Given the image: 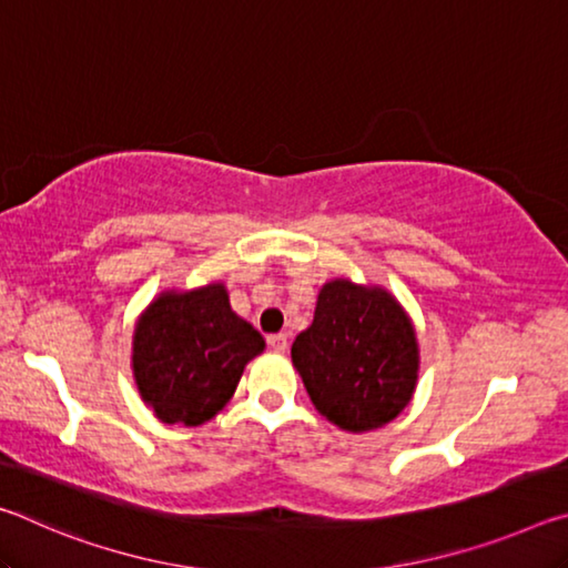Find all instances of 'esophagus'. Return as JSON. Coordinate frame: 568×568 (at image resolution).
Returning a JSON list of instances; mask_svg holds the SVG:
<instances>
[{
    "label": "esophagus",
    "instance_id": "34e87169",
    "mask_svg": "<svg viewBox=\"0 0 568 568\" xmlns=\"http://www.w3.org/2000/svg\"><path fill=\"white\" fill-rule=\"evenodd\" d=\"M267 343H271V348L277 351V353H285L287 351V335L285 333H275L267 338Z\"/></svg>",
    "mask_w": 568,
    "mask_h": 568
}]
</instances>
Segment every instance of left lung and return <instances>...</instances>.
Wrapping results in <instances>:
<instances>
[{"label":"left lung","mask_w":568,"mask_h":568,"mask_svg":"<svg viewBox=\"0 0 568 568\" xmlns=\"http://www.w3.org/2000/svg\"><path fill=\"white\" fill-rule=\"evenodd\" d=\"M291 355L313 406L351 434L386 426L416 390V331L378 285L325 283L311 328L297 335Z\"/></svg>","instance_id":"1"}]
</instances>
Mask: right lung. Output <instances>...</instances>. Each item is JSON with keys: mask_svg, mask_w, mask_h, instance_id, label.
<instances>
[{"mask_svg": "<svg viewBox=\"0 0 568 568\" xmlns=\"http://www.w3.org/2000/svg\"><path fill=\"white\" fill-rule=\"evenodd\" d=\"M263 335L230 307L223 283L160 293L132 335V373L162 423L200 426L225 408Z\"/></svg>", "mask_w": 568, "mask_h": 568, "instance_id": "1", "label": "right lung"}]
</instances>
